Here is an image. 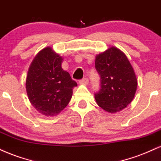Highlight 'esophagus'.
I'll use <instances>...</instances> for the list:
<instances>
[{"instance_id": "34e87169", "label": "esophagus", "mask_w": 161, "mask_h": 161, "mask_svg": "<svg viewBox=\"0 0 161 161\" xmlns=\"http://www.w3.org/2000/svg\"><path fill=\"white\" fill-rule=\"evenodd\" d=\"M79 83H80V84H82V85H87L89 83V80L88 78H84L79 81Z\"/></svg>"}]
</instances>
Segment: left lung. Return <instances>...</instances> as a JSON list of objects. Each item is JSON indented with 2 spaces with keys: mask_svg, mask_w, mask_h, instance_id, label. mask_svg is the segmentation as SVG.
I'll return each mask as SVG.
<instances>
[{
  "mask_svg": "<svg viewBox=\"0 0 161 161\" xmlns=\"http://www.w3.org/2000/svg\"><path fill=\"white\" fill-rule=\"evenodd\" d=\"M95 65L101 77V90L95 94L96 104L108 113L124 110L133 101L138 85L127 56L112 46L96 55Z\"/></svg>",
  "mask_w": 161,
  "mask_h": 161,
  "instance_id": "obj_1",
  "label": "left lung"
}]
</instances>
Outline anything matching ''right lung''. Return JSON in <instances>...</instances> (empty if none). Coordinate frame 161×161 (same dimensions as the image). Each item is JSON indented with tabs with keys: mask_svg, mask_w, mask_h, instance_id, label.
I'll use <instances>...</instances> for the list:
<instances>
[{
	"mask_svg": "<svg viewBox=\"0 0 161 161\" xmlns=\"http://www.w3.org/2000/svg\"><path fill=\"white\" fill-rule=\"evenodd\" d=\"M62 56L47 47L32 60L25 80L28 98L40 114L56 116L67 106L77 83L62 68Z\"/></svg>",
	"mask_w": 161,
	"mask_h": 161,
	"instance_id": "right-lung-1",
	"label": "right lung"
}]
</instances>
